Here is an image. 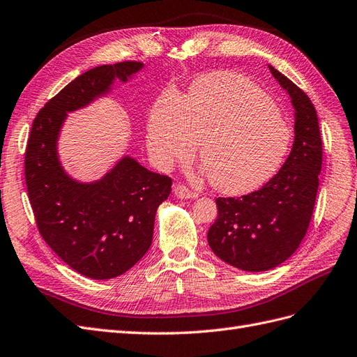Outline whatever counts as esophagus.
<instances>
[{
    "mask_svg": "<svg viewBox=\"0 0 357 357\" xmlns=\"http://www.w3.org/2000/svg\"><path fill=\"white\" fill-rule=\"evenodd\" d=\"M173 192H175V196L178 199H192V197H196L195 192H192L191 190H188L185 185H181V184L173 185Z\"/></svg>",
    "mask_w": 357,
    "mask_h": 357,
    "instance_id": "34e87169",
    "label": "esophagus"
}]
</instances>
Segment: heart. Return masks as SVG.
<instances>
[{
  "instance_id": "heart-1",
  "label": "heart",
  "mask_w": 357,
  "mask_h": 357,
  "mask_svg": "<svg viewBox=\"0 0 357 357\" xmlns=\"http://www.w3.org/2000/svg\"><path fill=\"white\" fill-rule=\"evenodd\" d=\"M280 109L251 80L218 71L196 80L190 94H165L148 119V151L162 170L199 148L203 173L224 195H245L271 181L291 145Z\"/></svg>"
}]
</instances>
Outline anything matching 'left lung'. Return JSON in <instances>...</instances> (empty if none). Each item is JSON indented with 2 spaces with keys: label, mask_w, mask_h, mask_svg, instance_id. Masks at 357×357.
<instances>
[{
  "label": "left lung",
  "mask_w": 357,
  "mask_h": 357,
  "mask_svg": "<svg viewBox=\"0 0 357 357\" xmlns=\"http://www.w3.org/2000/svg\"><path fill=\"white\" fill-rule=\"evenodd\" d=\"M291 98L294 142L286 162L261 188L218 197V217L208 231L211 250L241 271L263 272L286 261L308 230L319 188L323 145L314 105L289 77L269 66Z\"/></svg>",
  "instance_id": "obj_1"
}]
</instances>
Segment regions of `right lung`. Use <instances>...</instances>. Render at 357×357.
Wrapping results in <instances>:
<instances>
[{
	"label": "right lung",
	"instance_id": "obj_1",
	"mask_svg": "<svg viewBox=\"0 0 357 357\" xmlns=\"http://www.w3.org/2000/svg\"><path fill=\"white\" fill-rule=\"evenodd\" d=\"M142 68L124 61L85 71L38 112L28 139L25 181L40 235L71 269L93 280L119 277L145 256L172 179L126 155L103 178L79 182L61 165L58 139L68 112L107 96L116 79L126 84Z\"/></svg>",
	"mask_w": 357,
	"mask_h": 357
}]
</instances>
